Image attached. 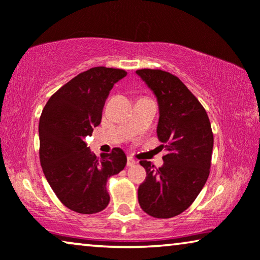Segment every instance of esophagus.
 I'll use <instances>...</instances> for the list:
<instances>
[{
    "label": "esophagus",
    "instance_id": "34e87169",
    "mask_svg": "<svg viewBox=\"0 0 260 260\" xmlns=\"http://www.w3.org/2000/svg\"><path fill=\"white\" fill-rule=\"evenodd\" d=\"M126 165H127V167H133V166L136 165V161H135V159L131 157V156H129V157H127Z\"/></svg>",
    "mask_w": 260,
    "mask_h": 260
}]
</instances>
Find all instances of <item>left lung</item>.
Listing matches in <instances>:
<instances>
[{"label":"left lung","mask_w":260,"mask_h":260,"mask_svg":"<svg viewBox=\"0 0 260 260\" xmlns=\"http://www.w3.org/2000/svg\"><path fill=\"white\" fill-rule=\"evenodd\" d=\"M136 74L157 101V136L167 150L158 169L145 159L140 162L147 177L138 187V202L154 218H173L193 204L208 179L211 122L204 106L177 77L150 69L138 70Z\"/></svg>","instance_id":"left-lung-1"}]
</instances>
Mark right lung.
<instances>
[{
	"mask_svg": "<svg viewBox=\"0 0 260 260\" xmlns=\"http://www.w3.org/2000/svg\"><path fill=\"white\" fill-rule=\"evenodd\" d=\"M123 70L93 67L78 74L49 98L39 123L40 162L56 197L67 208L93 214L109 205L106 182L122 172L126 156L119 148L98 158L87 136L102 120L110 91L123 79Z\"/></svg>",
	"mask_w": 260,
	"mask_h": 260,
	"instance_id": "obj_1",
	"label": "right lung"
}]
</instances>
